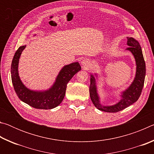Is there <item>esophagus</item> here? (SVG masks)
Returning a JSON list of instances; mask_svg holds the SVG:
<instances>
[{"label": "esophagus", "instance_id": "esophagus-1", "mask_svg": "<svg viewBox=\"0 0 154 154\" xmlns=\"http://www.w3.org/2000/svg\"><path fill=\"white\" fill-rule=\"evenodd\" d=\"M90 63H91V62H90V60L84 59V60H83L82 62V66L83 69H88V68H90V65H91Z\"/></svg>", "mask_w": 154, "mask_h": 154}]
</instances>
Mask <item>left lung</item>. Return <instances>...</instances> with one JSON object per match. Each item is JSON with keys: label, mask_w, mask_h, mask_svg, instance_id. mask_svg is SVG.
Instances as JSON below:
<instances>
[{"label": "left lung", "mask_w": 154, "mask_h": 154, "mask_svg": "<svg viewBox=\"0 0 154 154\" xmlns=\"http://www.w3.org/2000/svg\"><path fill=\"white\" fill-rule=\"evenodd\" d=\"M127 45L129 48L126 50L130 51L134 56L136 62V75L131 83V85L126 90L122 92L121 99L118 103L111 106H104L100 103V97L97 92L96 81L95 77L97 75H90V96L92 103L98 110L109 112V113H116L123 110L128 106L137 102L141 94L143 85H144L145 77V62L143 58L142 49L138 41L132 37H127Z\"/></svg>", "instance_id": "left-lung-1"}]
</instances>
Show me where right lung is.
Here are the masks:
<instances>
[{"label": "right lung", "mask_w": 154, "mask_h": 154, "mask_svg": "<svg viewBox=\"0 0 154 154\" xmlns=\"http://www.w3.org/2000/svg\"><path fill=\"white\" fill-rule=\"evenodd\" d=\"M26 45L20 47L13 58L11 68L12 83L14 90L21 100L32 107L39 109H51L58 106L64 98L67 83L79 72V62H73L62 68L52 86L47 90L35 91L28 89L21 81L18 72V64L21 54Z\"/></svg>", "instance_id": "1"}]
</instances>
